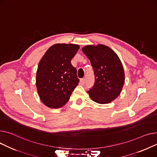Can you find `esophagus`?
Instances as JSON below:
<instances>
[{"label":"esophagus","mask_w":157,"mask_h":157,"mask_svg":"<svg viewBox=\"0 0 157 157\" xmlns=\"http://www.w3.org/2000/svg\"><path fill=\"white\" fill-rule=\"evenodd\" d=\"M85 82H86V79L85 78H81L80 80V83L81 85H84L85 84Z\"/></svg>","instance_id":"esophagus-1"}]
</instances>
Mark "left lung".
Instances as JSON below:
<instances>
[{
	"label": "left lung",
	"instance_id": "8db88e82",
	"mask_svg": "<svg viewBox=\"0 0 157 157\" xmlns=\"http://www.w3.org/2000/svg\"><path fill=\"white\" fill-rule=\"evenodd\" d=\"M93 67L95 82L87 93L99 104L112 102L121 94L125 82L122 64L117 54L103 44L86 45L82 49Z\"/></svg>",
	"mask_w": 157,
	"mask_h": 157
}]
</instances>
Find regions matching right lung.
<instances>
[{"mask_svg":"<svg viewBox=\"0 0 157 157\" xmlns=\"http://www.w3.org/2000/svg\"><path fill=\"white\" fill-rule=\"evenodd\" d=\"M77 44H56L40 59L36 75V86L42 102L51 108L65 105L78 86L77 70L71 59L79 49Z\"/></svg>","mask_w":157,"mask_h":157,"instance_id":"right-lung-1","label":"right lung"}]
</instances>
